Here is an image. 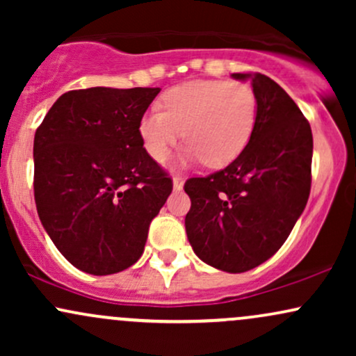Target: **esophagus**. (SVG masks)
I'll return each instance as SVG.
<instances>
[{
	"instance_id": "esophagus-1",
	"label": "esophagus",
	"mask_w": 356,
	"mask_h": 356,
	"mask_svg": "<svg viewBox=\"0 0 356 356\" xmlns=\"http://www.w3.org/2000/svg\"><path fill=\"white\" fill-rule=\"evenodd\" d=\"M172 186H174V191H182V187H184V179L182 177H174L172 179Z\"/></svg>"
}]
</instances>
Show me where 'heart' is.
I'll use <instances>...</instances> for the list:
<instances>
[{
    "instance_id": "obj_1",
    "label": "heart",
    "mask_w": 356,
    "mask_h": 356,
    "mask_svg": "<svg viewBox=\"0 0 356 356\" xmlns=\"http://www.w3.org/2000/svg\"><path fill=\"white\" fill-rule=\"evenodd\" d=\"M162 110H149L138 132L147 154L165 161L172 147L189 142L184 161L206 162L209 167L231 164L243 152L256 124L254 90L243 81L194 80L169 88Z\"/></svg>"
}]
</instances>
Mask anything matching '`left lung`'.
Returning <instances> with one entry per match:
<instances>
[{"label": "left lung", "instance_id": "left-lung-1", "mask_svg": "<svg viewBox=\"0 0 356 356\" xmlns=\"http://www.w3.org/2000/svg\"><path fill=\"white\" fill-rule=\"evenodd\" d=\"M251 80L257 100L248 145L226 169L192 177L186 232L199 259L226 273H244L284 244L305 211L312 189V127L275 80L261 73H232Z\"/></svg>", "mask_w": 356, "mask_h": 356}]
</instances>
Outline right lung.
<instances>
[{"mask_svg":"<svg viewBox=\"0 0 356 356\" xmlns=\"http://www.w3.org/2000/svg\"><path fill=\"white\" fill-rule=\"evenodd\" d=\"M159 92L72 90L36 129V211L56 249L88 275H113L137 263L150 222L172 192L138 132Z\"/></svg>","mask_w":356,"mask_h":356,"instance_id":"obj_1","label":"right lung"}]
</instances>
